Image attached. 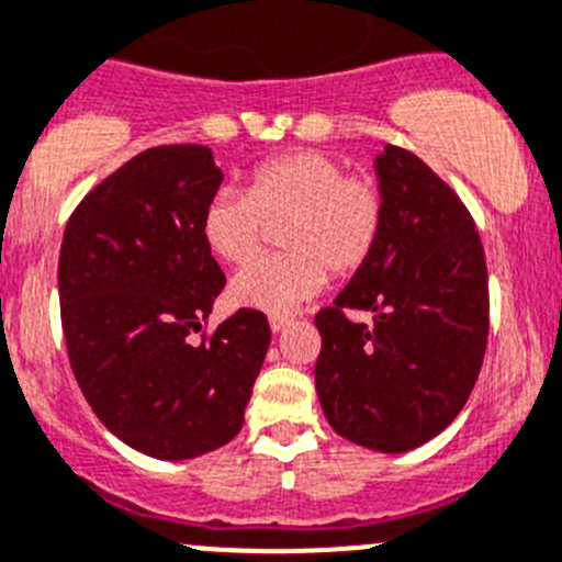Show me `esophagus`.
I'll use <instances>...</instances> for the list:
<instances>
[{"label":"esophagus","instance_id":"34e87169","mask_svg":"<svg viewBox=\"0 0 562 562\" xmlns=\"http://www.w3.org/2000/svg\"><path fill=\"white\" fill-rule=\"evenodd\" d=\"M269 326L271 331H282L285 326H291V318L288 315H269Z\"/></svg>","mask_w":562,"mask_h":562}]
</instances>
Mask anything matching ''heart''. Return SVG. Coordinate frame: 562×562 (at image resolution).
<instances>
[{"label":"heart","instance_id":"obj_1","mask_svg":"<svg viewBox=\"0 0 562 562\" xmlns=\"http://www.w3.org/2000/svg\"><path fill=\"white\" fill-rule=\"evenodd\" d=\"M277 231L285 252L258 258L236 271L233 304L260 313H288L335 277L353 274L375 249L384 227V192L370 176H351L324 150H291L266 159L241 192L222 189L203 211L205 247L225 263H244Z\"/></svg>","mask_w":562,"mask_h":562}]
</instances>
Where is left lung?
Returning a JSON list of instances; mask_svg holds the SVG:
<instances>
[{"mask_svg":"<svg viewBox=\"0 0 562 562\" xmlns=\"http://www.w3.org/2000/svg\"><path fill=\"white\" fill-rule=\"evenodd\" d=\"M384 227L375 249L315 315V390L340 437L406 453L459 417L488 340V271L459 194L397 145L375 156ZM368 308L373 325H353Z\"/></svg>","mask_w":562,"mask_h":562,"instance_id":"obj_1","label":"left lung"}]
</instances>
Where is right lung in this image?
Listing matches in <instances>:
<instances>
[{
  "label": "right lung",
  "instance_id": "add662e5",
  "mask_svg": "<svg viewBox=\"0 0 562 562\" xmlns=\"http://www.w3.org/2000/svg\"><path fill=\"white\" fill-rule=\"evenodd\" d=\"M222 183L205 145H161L125 161L70 214L59 249V315L70 370L128 448L183 461L231 442L271 342L260 310L203 329L225 274L203 238Z\"/></svg>",
  "mask_w": 562,
  "mask_h": 562
}]
</instances>
